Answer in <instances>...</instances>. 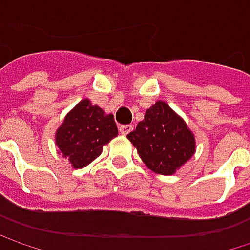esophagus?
Segmentation results:
<instances>
[{"label": "esophagus", "mask_w": 250, "mask_h": 250, "mask_svg": "<svg viewBox=\"0 0 250 250\" xmlns=\"http://www.w3.org/2000/svg\"><path fill=\"white\" fill-rule=\"evenodd\" d=\"M119 130H120V133L122 134H128L131 130H133V125H122L119 127Z\"/></svg>", "instance_id": "1"}]
</instances>
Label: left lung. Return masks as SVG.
I'll return each instance as SVG.
<instances>
[{
  "mask_svg": "<svg viewBox=\"0 0 250 250\" xmlns=\"http://www.w3.org/2000/svg\"><path fill=\"white\" fill-rule=\"evenodd\" d=\"M127 139L137 147L139 156L147 168L156 174H174L195 150L194 134L185 122L162 101L146 111L145 120L127 134Z\"/></svg>",
  "mask_w": 250,
  "mask_h": 250,
  "instance_id": "8db88e82",
  "label": "left lung"
}]
</instances>
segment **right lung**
Masks as SVG:
<instances>
[{
  "mask_svg": "<svg viewBox=\"0 0 250 250\" xmlns=\"http://www.w3.org/2000/svg\"><path fill=\"white\" fill-rule=\"evenodd\" d=\"M119 133L113 114L82 100L56 131V145L74 168H83L101 155L103 146Z\"/></svg>",
  "mask_w": 250,
  "mask_h": 250,
  "instance_id": "obj_1",
  "label": "right lung"
}]
</instances>
